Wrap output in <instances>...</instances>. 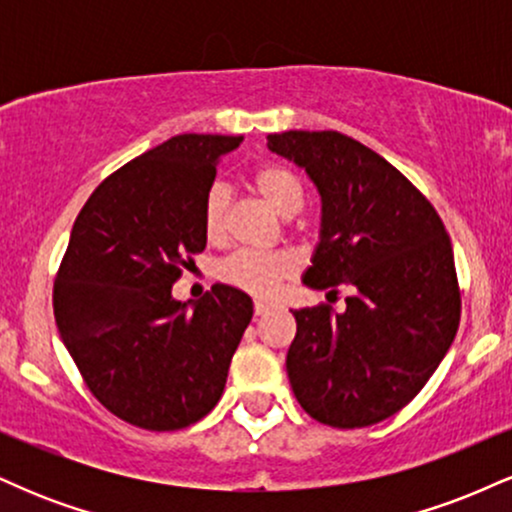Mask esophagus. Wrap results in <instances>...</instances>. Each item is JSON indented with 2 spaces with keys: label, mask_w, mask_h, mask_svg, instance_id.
<instances>
[{
  "label": "esophagus",
  "mask_w": 512,
  "mask_h": 512,
  "mask_svg": "<svg viewBox=\"0 0 512 512\" xmlns=\"http://www.w3.org/2000/svg\"><path fill=\"white\" fill-rule=\"evenodd\" d=\"M269 310H272V305L269 303H264V301H255V315L260 317V315H267Z\"/></svg>",
  "instance_id": "obj_1"
}]
</instances>
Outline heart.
Here are the masks:
<instances>
[{
  "label": "heart",
  "instance_id": "heart-1",
  "mask_svg": "<svg viewBox=\"0 0 512 512\" xmlns=\"http://www.w3.org/2000/svg\"><path fill=\"white\" fill-rule=\"evenodd\" d=\"M252 187L264 202L272 207L279 216H293L298 214L303 204V190L301 182L289 168L279 166V163H264V166L255 168L252 173ZM228 187L216 182L207 190L202 202V226L204 236L209 240H221L226 233V219H228ZM298 262L291 252L274 250V252H252L240 250L228 255L226 260L219 264V279L223 284L236 286V289L250 293V296L267 298L279 289L281 281L291 279L296 274Z\"/></svg>",
  "mask_w": 512,
  "mask_h": 512
}]
</instances>
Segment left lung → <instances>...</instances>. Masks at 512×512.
Returning <instances> with one entry per match:
<instances>
[{
	"label": "left lung",
	"mask_w": 512,
	"mask_h": 512,
	"mask_svg": "<svg viewBox=\"0 0 512 512\" xmlns=\"http://www.w3.org/2000/svg\"><path fill=\"white\" fill-rule=\"evenodd\" d=\"M267 146L303 166L322 197L303 281L330 296L351 289L344 313L330 303L293 310V395L325 426H373L419 395L460 327L450 236L414 182L346 134L289 129Z\"/></svg>",
	"instance_id": "left-lung-1"
}]
</instances>
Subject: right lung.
I'll list each match as a JSON object with an SVG mask.
<instances>
[{"label": "right lung", "mask_w": 512, "mask_h": 512, "mask_svg": "<svg viewBox=\"0 0 512 512\" xmlns=\"http://www.w3.org/2000/svg\"><path fill=\"white\" fill-rule=\"evenodd\" d=\"M240 137L178 134L132 158L76 216L52 286L57 330L91 395L144 431L204 419L252 320L248 293L216 284L187 310L170 296L207 248L202 202Z\"/></svg>", "instance_id": "right-lung-1"}]
</instances>
